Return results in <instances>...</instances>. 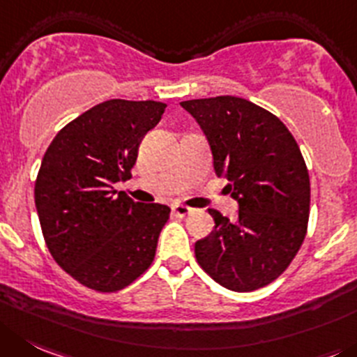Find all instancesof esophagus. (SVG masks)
<instances>
[{
	"instance_id": "obj_1",
	"label": "esophagus",
	"mask_w": 357,
	"mask_h": 357,
	"mask_svg": "<svg viewBox=\"0 0 357 357\" xmlns=\"http://www.w3.org/2000/svg\"><path fill=\"white\" fill-rule=\"evenodd\" d=\"M172 213H174L176 216H179V218H185V216H188L190 213H192V208L183 204H174L172 206Z\"/></svg>"
}]
</instances>
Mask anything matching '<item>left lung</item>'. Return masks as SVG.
Segmentation results:
<instances>
[{
  "instance_id": "left-lung-1",
  "label": "left lung",
  "mask_w": 357,
  "mask_h": 357,
  "mask_svg": "<svg viewBox=\"0 0 357 357\" xmlns=\"http://www.w3.org/2000/svg\"><path fill=\"white\" fill-rule=\"evenodd\" d=\"M213 153L216 176L239 204L238 218L209 209L215 231L195 243L199 266L229 291L275 282L308 229L310 176L299 146L275 114L238 96L186 100Z\"/></svg>"
}]
</instances>
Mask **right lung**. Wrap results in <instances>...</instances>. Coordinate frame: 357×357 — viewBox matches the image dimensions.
Masks as SVG:
<instances>
[{"label": "right lung", "instance_id": "obj_1", "mask_svg": "<svg viewBox=\"0 0 357 357\" xmlns=\"http://www.w3.org/2000/svg\"><path fill=\"white\" fill-rule=\"evenodd\" d=\"M155 100H107L63 126L43 155L35 204L52 259L96 292L128 287L151 266L171 209L112 190L132 178L142 137L162 118Z\"/></svg>", "mask_w": 357, "mask_h": 357}]
</instances>
